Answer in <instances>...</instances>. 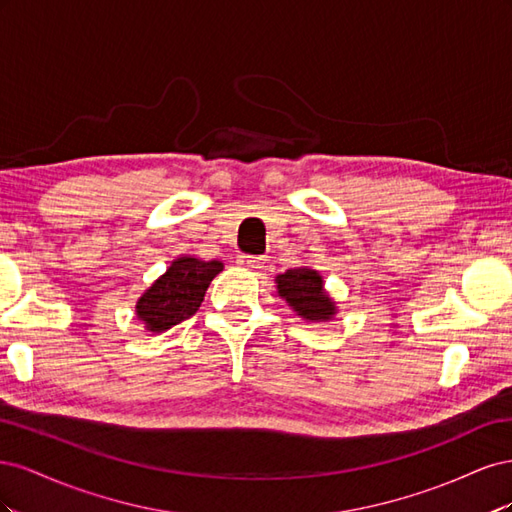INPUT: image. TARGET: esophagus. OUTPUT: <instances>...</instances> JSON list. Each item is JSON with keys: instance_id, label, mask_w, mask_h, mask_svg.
Wrapping results in <instances>:
<instances>
[{"instance_id": "34e87169", "label": "esophagus", "mask_w": 512, "mask_h": 512, "mask_svg": "<svg viewBox=\"0 0 512 512\" xmlns=\"http://www.w3.org/2000/svg\"><path fill=\"white\" fill-rule=\"evenodd\" d=\"M237 262H239L241 267H245V269L258 271L262 265H265V258H262V256H247V254H241V256H237Z\"/></svg>"}]
</instances>
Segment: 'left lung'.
I'll return each instance as SVG.
<instances>
[{"mask_svg": "<svg viewBox=\"0 0 512 512\" xmlns=\"http://www.w3.org/2000/svg\"><path fill=\"white\" fill-rule=\"evenodd\" d=\"M277 294L307 322H327L337 314L335 301L324 292L322 275L316 269L297 267L275 277Z\"/></svg>", "mask_w": 512, "mask_h": 512, "instance_id": "1", "label": "left lung"}]
</instances>
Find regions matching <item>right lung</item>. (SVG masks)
<instances>
[{
    "instance_id": "right-lung-1",
    "label": "right lung",
    "mask_w": 512,
    "mask_h": 512,
    "mask_svg": "<svg viewBox=\"0 0 512 512\" xmlns=\"http://www.w3.org/2000/svg\"><path fill=\"white\" fill-rule=\"evenodd\" d=\"M224 269L222 260L181 256L136 301V316L145 329L162 333L196 314L215 275Z\"/></svg>"
}]
</instances>
